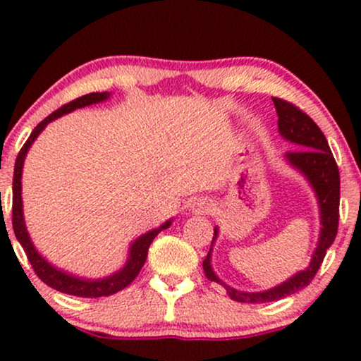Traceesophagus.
I'll return each mask as SVG.
<instances>
[{
  "label": "esophagus",
  "mask_w": 361,
  "mask_h": 361,
  "mask_svg": "<svg viewBox=\"0 0 361 361\" xmlns=\"http://www.w3.org/2000/svg\"><path fill=\"white\" fill-rule=\"evenodd\" d=\"M197 212H204V214H207L210 210V204H207V202H200V204H197Z\"/></svg>",
  "instance_id": "1"
}]
</instances>
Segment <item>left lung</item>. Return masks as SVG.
I'll use <instances>...</instances> for the list:
<instances>
[{"label": "left lung", "mask_w": 361, "mask_h": 361, "mask_svg": "<svg viewBox=\"0 0 361 361\" xmlns=\"http://www.w3.org/2000/svg\"><path fill=\"white\" fill-rule=\"evenodd\" d=\"M275 103L276 115H279V132L283 139L295 144V151H290L285 154V159L292 168L302 173L312 186L314 193L317 197L319 214H321V233H319V241L316 251L312 252V259L305 270L295 273L285 280L283 283L276 285L270 290L263 292H241L215 275L212 270V246L217 241L219 227L214 229L212 244L210 251L204 259L205 276L210 281H217L227 290L229 297L235 302H244V304H264V302L280 300L283 297L292 295L299 292L312 281L314 276L324 259L326 251L333 244L338 234V221H339V171L338 164L334 161L333 152H331L329 144L317 127V123L304 114L295 105L290 102L281 100V98H271Z\"/></svg>", "instance_id": "8db88e82"}]
</instances>
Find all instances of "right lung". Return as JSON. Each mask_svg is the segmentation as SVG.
<instances>
[{
	"label": "right lung",
	"instance_id": "obj_1",
	"mask_svg": "<svg viewBox=\"0 0 361 361\" xmlns=\"http://www.w3.org/2000/svg\"><path fill=\"white\" fill-rule=\"evenodd\" d=\"M109 98H110L109 91L85 94V97H80L76 98V100L69 102L68 105L61 106V109H57L54 114L49 115L47 118H44L42 122L32 130L30 137L27 139V142H25L23 147L20 149L18 157H16L15 161V173H13V231H15L16 239H18V243L22 244L25 252H27V258L30 261L32 268H34L37 276H39L44 283H47L49 287L56 288L57 292L69 293V295H76V297H88V299L111 295V293H117L122 288H126L127 285H130L135 276L139 275L140 268H142L144 263H146L147 251H149V246H151L152 239H154L161 231L168 229V227L171 226V219L164 222L163 226L157 227V229L149 231V233L142 234L140 238L135 239V241L130 244V247H128L127 263L123 264V268H120L118 271L111 273V275L105 276V279H97V280L74 276L71 273L62 271L59 268H56L54 264L49 263V261L45 259L39 251H37L34 243H32L30 235H28L27 226H25V219H23L22 171H23V161L25 157H27L28 149H30L32 144H34L37 135L47 127L49 122H52V120H56L57 117H62V115L69 114V111L82 109V106L93 105V103L105 102L109 100Z\"/></svg>",
	"mask_w": 361,
	"mask_h": 361
}]
</instances>
